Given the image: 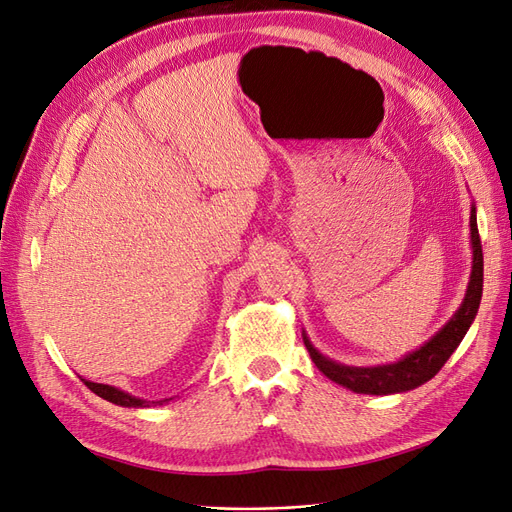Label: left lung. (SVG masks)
<instances>
[{"instance_id": "1", "label": "left lung", "mask_w": 512, "mask_h": 512, "mask_svg": "<svg viewBox=\"0 0 512 512\" xmlns=\"http://www.w3.org/2000/svg\"><path fill=\"white\" fill-rule=\"evenodd\" d=\"M470 228H472V275L470 286L466 292L457 314L444 324V329L433 335L429 342L418 348L416 352L408 354L406 359H401L393 365H380V367H348L329 361L327 356H322L312 344L305 339V346L316 367L324 376L331 378L333 382L346 386V389L354 393H369V395H389V393H401L416 389V386L425 384L431 380L438 371L444 367L457 346L461 344L463 335L468 333L470 324L478 312L480 297H483V245H480V235L476 226V209L472 207L470 215Z\"/></svg>"}]
</instances>
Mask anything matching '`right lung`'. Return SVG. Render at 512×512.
<instances>
[{"mask_svg": "<svg viewBox=\"0 0 512 512\" xmlns=\"http://www.w3.org/2000/svg\"><path fill=\"white\" fill-rule=\"evenodd\" d=\"M85 386H87L91 393H96L98 397L111 401V404H117V406H126V408H147L149 406V401L136 399V397H132L128 393L115 389V386L96 384V382H87V380H85ZM151 404H158V401H151Z\"/></svg>", "mask_w": 512, "mask_h": 512, "instance_id": "obj_1", "label": "right lung"}]
</instances>
